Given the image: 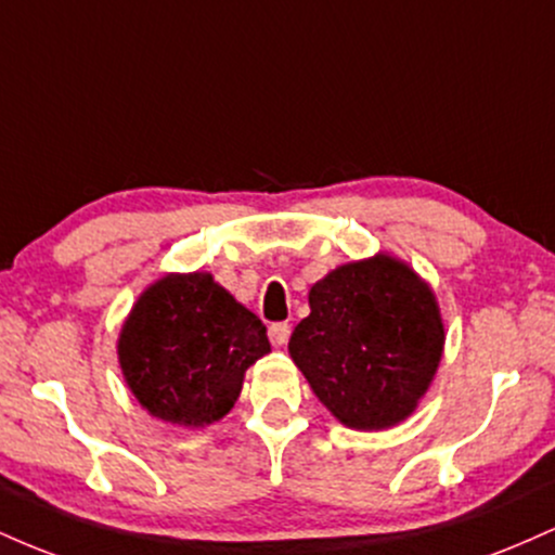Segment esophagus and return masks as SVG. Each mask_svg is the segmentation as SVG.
Segmentation results:
<instances>
[{"label": "esophagus", "instance_id": "34e87169", "mask_svg": "<svg viewBox=\"0 0 555 555\" xmlns=\"http://www.w3.org/2000/svg\"><path fill=\"white\" fill-rule=\"evenodd\" d=\"M269 339L273 347H284L289 341V323H271Z\"/></svg>", "mask_w": 555, "mask_h": 555}]
</instances>
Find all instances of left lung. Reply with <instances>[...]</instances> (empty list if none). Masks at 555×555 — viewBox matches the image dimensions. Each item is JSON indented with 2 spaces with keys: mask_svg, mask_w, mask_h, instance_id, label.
Segmentation results:
<instances>
[{
  "mask_svg": "<svg viewBox=\"0 0 555 555\" xmlns=\"http://www.w3.org/2000/svg\"><path fill=\"white\" fill-rule=\"evenodd\" d=\"M308 299L289 354L321 404L354 430L410 417L446 341L430 286L404 260L378 253L326 273Z\"/></svg>",
  "mask_w": 555,
  "mask_h": 555,
  "instance_id": "1",
  "label": "left lung"
}]
</instances>
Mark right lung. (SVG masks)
<instances>
[{
  "label": "right lung",
  "mask_w": 555,
  "mask_h": 555,
  "mask_svg": "<svg viewBox=\"0 0 555 555\" xmlns=\"http://www.w3.org/2000/svg\"><path fill=\"white\" fill-rule=\"evenodd\" d=\"M271 352L266 326L211 273H167L119 331V367L143 410L182 428L227 415L245 371Z\"/></svg>",
  "instance_id": "add662e5"
}]
</instances>
